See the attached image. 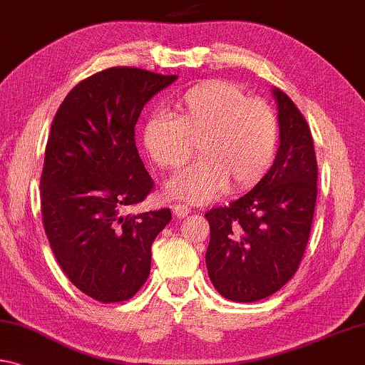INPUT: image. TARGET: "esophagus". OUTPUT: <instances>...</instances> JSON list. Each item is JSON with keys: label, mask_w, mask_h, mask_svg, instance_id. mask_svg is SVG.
<instances>
[{"label": "esophagus", "mask_w": 365, "mask_h": 365, "mask_svg": "<svg viewBox=\"0 0 365 365\" xmlns=\"http://www.w3.org/2000/svg\"><path fill=\"white\" fill-rule=\"evenodd\" d=\"M190 212V207L185 206V205H175L173 206V216H175L177 219H182L185 216H188Z\"/></svg>", "instance_id": "obj_1"}]
</instances>
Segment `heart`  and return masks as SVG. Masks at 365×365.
Segmentation results:
<instances>
[{
	"instance_id": "1",
	"label": "heart",
	"mask_w": 365,
	"mask_h": 365,
	"mask_svg": "<svg viewBox=\"0 0 365 365\" xmlns=\"http://www.w3.org/2000/svg\"><path fill=\"white\" fill-rule=\"evenodd\" d=\"M141 143L160 169L175 170L196 149L200 159L165 185V195L207 203L227 187L248 190L273 165L279 146L274 108L230 81H205L172 102V115L154 113L143 123Z\"/></svg>"
}]
</instances>
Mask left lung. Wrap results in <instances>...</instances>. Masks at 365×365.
<instances>
[{
    "label": "left lung",
    "instance_id": "8db88e82",
    "mask_svg": "<svg viewBox=\"0 0 365 365\" xmlns=\"http://www.w3.org/2000/svg\"><path fill=\"white\" fill-rule=\"evenodd\" d=\"M279 148L268 173L250 192L206 212L211 239L207 274L222 297L257 302L296 274L317 203V158L304 115L274 88Z\"/></svg>",
    "mask_w": 365,
    "mask_h": 365
}]
</instances>
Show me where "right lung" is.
<instances>
[{
  "instance_id": "obj_1",
  "label": "right lung",
  "mask_w": 365,
  "mask_h": 365,
  "mask_svg": "<svg viewBox=\"0 0 365 365\" xmlns=\"http://www.w3.org/2000/svg\"><path fill=\"white\" fill-rule=\"evenodd\" d=\"M177 79L130 66L96 73L69 91L51 123L40 177L43 229L68 279L103 304L131 299L151 271L169 207L126 214L154 182L138 154L143 107Z\"/></svg>"
}]
</instances>
